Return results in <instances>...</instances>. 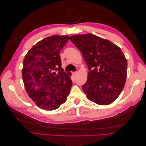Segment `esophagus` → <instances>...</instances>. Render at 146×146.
<instances>
[{"mask_svg": "<svg viewBox=\"0 0 146 146\" xmlns=\"http://www.w3.org/2000/svg\"><path fill=\"white\" fill-rule=\"evenodd\" d=\"M73 75L75 76L77 75V72H73Z\"/></svg>", "mask_w": 146, "mask_h": 146, "instance_id": "34e87169", "label": "esophagus"}]
</instances>
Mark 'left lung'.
Listing matches in <instances>:
<instances>
[{"mask_svg":"<svg viewBox=\"0 0 146 146\" xmlns=\"http://www.w3.org/2000/svg\"><path fill=\"white\" fill-rule=\"evenodd\" d=\"M70 40L88 65L87 81L82 86L86 97L100 105L112 103L126 82L127 61L124 54L113 42L92 34L72 36Z\"/></svg>","mask_w":146,"mask_h":146,"instance_id":"1","label":"left lung"}]
</instances>
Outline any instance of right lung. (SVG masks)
I'll list each match as a JSON object with an SVG mask.
<instances>
[{
	"mask_svg": "<svg viewBox=\"0 0 146 146\" xmlns=\"http://www.w3.org/2000/svg\"><path fill=\"white\" fill-rule=\"evenodd\" d=\"M68 39V36L47 37L33 46L24 57L22 70L24 87L41 109H57L70 94L71 73L63 71L60 56Z\"/></svg>",
	"mask_w": 146,
	"mask_h": 146,
	"instance_id": "1",
	"label": "right lung"
}]
</instances>
